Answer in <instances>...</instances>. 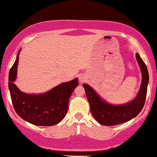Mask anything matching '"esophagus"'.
Returning <instances> with one entry per match:
<instances>
[{"label":"esophagus","instance_id":"34e87169","mask_svg":"<svg viewBox=\"0 0 157 157\" xmlns=\"http://www.w3.org/2000/svg\"><path fill=\"white\" fill-rule=\"evenodd\" d=\"M85 80H86V77H85L84 75H79V81H80V82H83Z\"/></svg>","mask_w":157,"mask_h":157}]
</instances>
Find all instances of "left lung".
Listing matches in <instances>:
<instances>
[{"mask_svg": "<svg viewBox=\"0 0 157 157\" xmlns=\"http://www.w3.org/2000/svg\"><path fill=\"white\" fill-rule=\"evenodd\" d=\"M136 58L142 72V82L136 97L129 102L120 105L110 104L102 100L91 86L82 84L90 104L91 112L101 125H116L129 121L137 116L145 105L149 81L148 71L146 65L138 53L136 54Z\"/></svg>", "mask_w": 157, "mask_h": 157, "instance_id": "obj_1", "label": "left lung"}]
</instances>
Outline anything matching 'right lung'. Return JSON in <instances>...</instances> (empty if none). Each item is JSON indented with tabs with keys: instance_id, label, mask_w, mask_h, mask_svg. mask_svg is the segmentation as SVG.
Returning <instances> with one entry per match:
<instances>
[{
	"instance_id": "1",
	"label": "right lung",
	"mask_w": 157,
	"mask_h": 157,
	"mask_svg": "<svg viewBox=\"0 0 157 157\" xmlns=\"http://www.w3.org/2000/svg\"><path fill=\"white\" fill-rule=\"evenodd\" d=\"M18 55L9 74V89L16 113L33 125H57L67 113L68 100L74 90L78 86L77 78L63 82L44 94H29L23 93L14 83L17 77Z\"/></svg>"
}]
</instances>
